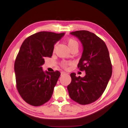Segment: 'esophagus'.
I'll list each match as a JSON object with an SVG mask.
<instances>
[{
  "instance_id": "34e87169",
  "label": "esophagus",
  "mask_w": 128,
  "mask_h": 128,
  "mask_svg": "<svg viewBox=\"0 0 128 128\" xmlns=\"http://www.w3.org/2000/svg\"><path fill=\"white\" fill-rule=\"evenodd\" d=\"M65 74H66V72H64V71H62V72H61V76H62Z\"/></svg>"
}]
</instances>
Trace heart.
<instances>
[{"label": "heart", "instance_id": "heart-1", "mask_svg": "<svg viewBox=\"0 0 128 128\" xmlns=\"http://www.w3.org/2000/svg\"><path fill=\"white\" fill-rule=\"evenodd\" d=\"M66 43L67 45H68L69 50L73 48V47H78V42L74 40V38H68L66 40ZM55 48H56V46H55L54 47V51H55ZM70 64V62H62L61 65L62 68H66L67 66Z\"/></svg>", "mask_w": 128, "mask_h": 128}]
</instances>
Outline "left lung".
Here are the masks:
<instances>
[{
  "instance_id": "obj_1",
  "label": "left lung",
  "mask_w": 128,
  "mask_h": 128,
  "mask_svg": "<svg viewBox=\"0 0 128 128\" xmlns=\"http://www.w3.org/2000/svg\"><path fill=\"white\" fill-rule=\"evenodd\" d=\"M70 34L79 39L83 52L78 64L85 77L70 74L72 81L67 86L70 98L81 105L92 103L104 92L112 73L109 52L104 42L95 34L87 30H78Z\"/></svg>"
}]
</instances>
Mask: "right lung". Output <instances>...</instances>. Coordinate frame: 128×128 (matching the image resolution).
<instances>
[{"label":"right lung","instance_id":"right-lung-1","mask_svg":"<svg viewBox=\"0 0 128 128\" xmlns=\"http://www.w3.org/2000/svg\"><path fill=\"white\" fill-rule=\"evenodd\" d=\"M64 33L40 32L24 41L14 62L17 91L24 100L33 106L48 102L60 76L58 70L43 72L46 57L51 58L54 44Z\"/></svg>","mask_w":128,"mask_h":128}]
</instances>
